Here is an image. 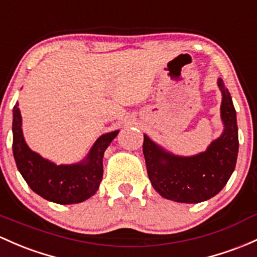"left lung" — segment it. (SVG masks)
Instances as JSON below:
<instances>
[{
	"mask_svg": "<svg viewBox=\"0 0 257 257\" xmlns=\"http://www.w3.org/2000/svg\"><path fill=\"white\" fill-rule=\"evenodd\" d=\"M222 92L221 118L223 133L205 152L195 156H177L144 135L143 152L152 187L165 199L197 204L223 189L235 168L239 140L236 113L223 80H217Z\"/></svg>",
	"mask_w": 257,
	"mask_h": 257,
	"instance_id": "8db88e82",
	"label": "left lung"
}]
</instances>
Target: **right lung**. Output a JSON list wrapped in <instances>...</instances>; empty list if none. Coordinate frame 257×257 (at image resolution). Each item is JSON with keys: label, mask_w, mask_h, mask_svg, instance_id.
<instances>
[{"label": "right lung", "mask_w": 257, "mask_h": 257, "mask_svg": "<svg viewBox=\"0 0 257 257\" xmlns=\"http://www.w3.org/2000/svg\"><path fill=\"white\" fill-rule=\"evenodd\" d=\"M18 105L17 102L13 107V156L17 168L32 190L61 205L78 204L94 195L103 176V154L119 131L101 135L81 162L57 166L27 145Z\"/></svg>", "instance_id": "obj_1"}]
</instances>
